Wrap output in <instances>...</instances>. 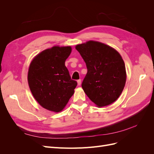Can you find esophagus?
<instances>
[{"label":"esophagus","mask_w":154,"mask_h":154,"mask_svg":"<svg viewBox=\"0 0 154 154\" xmlns=\"http://www.w3.org/2000/svg\"><path fill=\"white\" fill-rule=\"evenodd\" d=\"M81 82H82V80H78V81H77V83H78V85H81Z\"/></svg>","instance_id":"34e87169"}]
</instances>
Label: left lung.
Returning <instances> with one entry per match:
<instances>
[{
  "instance_id": "left-lung-1",
  "label": "left lung",
  "mask_w": 154,
  "mask_h": 154,
  "mask_svg": "<svg viewBox=\"0 0 154 154\" xmlns=\"http://www.w3.org/2000/svg\"><path fill=\"white\" fill-rule=\"evenodd\" d=\"M76 49L87 68L82 84L87 96L99 107L114 103L122 94L127 79L120 54L109 45L92 40L77 45Z\"/></svg>"
}]
</instances>
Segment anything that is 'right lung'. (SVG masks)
<instances>
[{
	"label": "right lung",
	"instance_id": "obj_1",
	"mask_svg": "<svg viewBox=\"0 0 154 154\" xmlns=\"http://www.w3.org/2000/svg\"><path fill=\"white\" fill-rule=\"evenodd\" d=\"M71 46H54L37 54L29 67L27 80L35 99L44 109L59 112L74 92L77 82L65 66Z\"/></svg>",
	"mask_w": 154,
	"mask_h": 154
}]
</instances>
